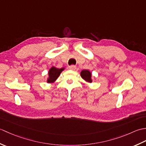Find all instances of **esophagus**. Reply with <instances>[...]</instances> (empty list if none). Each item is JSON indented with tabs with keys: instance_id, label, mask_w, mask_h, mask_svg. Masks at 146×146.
I'll list each match as a JSON object with an SVG mask.
<instances>
[{
	"instance_id": "esophagus-1",
	"label": "esophagus",
	"mask_w": 146,
	"mask_h": 146,
	"mask_svg": "<svg viewBox=\"0 0 146 146\" xmlns=\"http://www.w3.org/2000/svg\"><path fill=\"white\" fill-rule=\"evenodd\" d=\"M76 68V66H75V65H71V66H70V69L71 70H73V71L75 70Z\"/></svg>"
}]
</instances>
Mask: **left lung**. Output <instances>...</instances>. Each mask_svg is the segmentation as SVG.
<instances>
[{
	"label": "left lung",
	"mask_w": 146,
	"mask_h": 146,
	"mask_svg": "<svg viewBox=\"0 0 146 146\" xmlns=\"http://www.w3.org/2000/svg\"><path fill=\"white\" fill-rule=\"evenodd\" d=\"M80 76L87 83H92L93 80L92 78V73L88 70H83L80 73Z\"/></svg>",
	"instance_id": "8db88e82"
}]
</instances>
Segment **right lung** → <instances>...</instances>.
Segmentation results:
<instances>
[{"mask_svg":"<svg viewBox=\"0 0 146 146\" xmlns=\"http://www.w3.org/2000/svg\"><path fill=\"white\" fill-rule=\"evenodd\" d=\"M65 68H58L55 66H52L50 69L48 71V77L46 80V82L48 83H54L56 80L58 79V78L60 76V74L62 71L64 70Z\"/></svg>","mask_w":146,"mask_h":146,"instance_id":"add662e5","label":"right lung"}]
</instances>
